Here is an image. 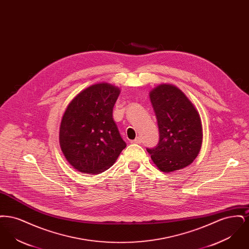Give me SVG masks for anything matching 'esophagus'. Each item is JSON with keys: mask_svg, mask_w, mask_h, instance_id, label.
<instances>
[{"mask_svg": "<svg viewBox=\"0 0 249 249\" xmlns=\"http://www.w3.org/2000/svg\"><path fill=\"white\" fill-rule=\"evenodd\" d=\"M141 142H142V140L140 137H136L134 140L131 141V142H133V143H141Z\"/></svg>", "mask_w": 249, "mask_h": 249, "instance_id": "obj_1", "label": "esophagus"}]
</instances>
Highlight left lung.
Listing matches in <instances>:
<instances>
[{
  "label": "left lung",
  "instance_id": "obj_1",
  "mask_svg": "<svg viewBox=\"0 0 249 249\" xmlns=\"http://www.w3.org/2000/svg\"><path fill=\"white\" fill-rule=\"evenodd\" d=\"M160 131L159 143L147 148L157 167L173 173L192 163L202 142L201 118L193 104L176 86L160 84L150 93Z\"/></svg>",
  "mask_w": 249,
  "mask_h": 249
}]
</instances>
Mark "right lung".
Segmentation results:
<instances>
[{
  "label": "right lung",
  "mask_w": 249,
  "mask_h": 249,
  "mask_svg": "<svg viewBox=\"0 0 249 249\" xmlns=\"http://www.w3.org/2000/svg\"><path fill=\"white\" fill-rule=\"evenodd\" d=\"M120 89L107 83L92 85L76 95L59 127L61 151L74 169L101 174L115 163L126 147L113 119Z\"/></svg>",
  "instance_id": "right-lung-1"
}]
</instances>
